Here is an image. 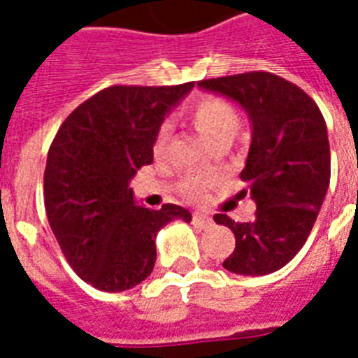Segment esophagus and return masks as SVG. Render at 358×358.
Listing matches in <instances>:
<instances>
[{
	"instance_id": "esophagus-1",
	"label": "esophagus",
	"mask_w": 358,
	"mask_h": 358,
	"mask_svg": "<svg viewBox=\"0 0 358 358\" xmlns=\"http://www.w3.org/2000/svg\"><path fill=\"white\" fill-rule=\"evenodd\" d=\"M193 223H195L196 227H201V229H206V227H210L213 221H212V217H208V215H202V213H195V215H193Z\"/></svg>"
}]
</instances>
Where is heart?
I'll return each mask as SVG.
<instances>
[{
	"mask_svg": "<svg viewBox=\"0 0 358 358\" xmlns=\"http://www.w3.org/2000/svg\"><path fill=\"white\" fill-rule=\"evenodd\" d=\"M187 119H189L191 126L213 146L230 143L239 128V115L234 109V106L217 96L199 98L191 106ZM167 137V126H162L156 135V141H154V152L156 154L163 152ZM202 184H204V180L189 178L184 184V191L187 195L196 196L201 193Z\"/></svg>",
	"mask_w": 358,
	"mask_h": 358,
	"instance_id": "obj_1",
	"label": "heart"
}]
</instances>
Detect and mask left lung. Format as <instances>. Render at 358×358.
I'll return each mask as SVG.
<instances>
[{
  "label": "left lung",
  "instance_id": "obj_1",
  "mask_svg": "<svg viewBox=\"0 0 358 358\" xmlns=\"http://www.w3.org/2000/svg\"><path fill=\"white\" fill-rule=\"evenodd\" d=\"M196 85L238 103L252 128L241 180L249 184L256 217L250 223L223 213L213 217L236 238L223 267L247 277L278 271L305 245L327 195L331 150L322 111L303 89L269 72Z\"/></svg>",
  "mask_w": 358,
  "mask_h": 358
}]
</instances>
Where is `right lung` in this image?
<instances>
[{"label": "right lung", "instance_id": "obj_1", "mask_svg": "<svg viewBox=\"0 0 358 358\" xmlns=\"http://www.w3.org/2000/svg\"><path fill=\"white\" fill-rule=\"evenodd\" d=\"M195 83L113 85L76 108L48 152L44 204L52 232L78 277L102 292L141 284L156 264V236L174 219L191 221L176 204H137L129 182L154 159L163 119Z\"/></svg>", "mask_w": 358, "mask_h": 358}]
</instances>
